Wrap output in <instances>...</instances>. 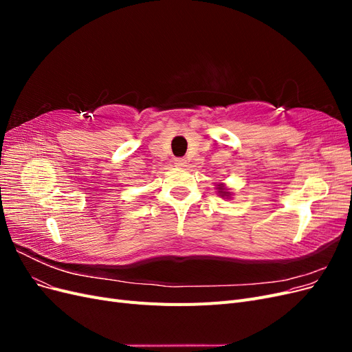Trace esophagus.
<instances>
[{
	"label": "esophagus",
	"mask_w": 352,
	"mask_h": 352,
	"mask_svg": "<svg viewBox=\"0 0 352 352\" xmlns=\"http://www.w3.org/2000/svg\"><path fill=\"white\" fill-rule=\"evenodd\" d=\"M175 164L177 167H185L186 166V160L184 157H179V158H175Z\"/></svg>",
	"instance_id": "34e87169"
}]
</instances>
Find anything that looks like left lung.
<instances>
[{"instance_id":"8db88e82","label":"left lung","mask_w":352,"mask_h":352,"mask_svg":"<svg viewBox=\"0 0 352 352\" xmlns=\"http://www.w3.org/2000/svg\"><path fill=\"white\" fill-rule=\"evenodd\" d=\"M219 192H220L221 195H228V194H229V192H226L225 188H223V185H219Z\"/></svg>"}]
</instances>
